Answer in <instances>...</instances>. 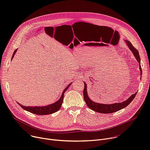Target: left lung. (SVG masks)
Here are the masks:
<instances>
[{
    "mask_svg": "<svg viewBox=\"0 0 150 150\" xmlns=\"http://www.w3.org/2000/svg\"><path fill=\"white\" fill-rule=\"evenodd\" d=\"M125 41L126 42L127 46L132 52L134 56L136 58L137 62H138L141 75H142V69L141 67V59L139 57L138 51L132 45L131 42L130 41H129L127 40H125ZM83 83H84V89L83 91V98L85 103H86L87 106L90 109L94 110V112L100 113H112L126 108V106H127L132 102V101L134 100V98H135L137 93V92H136L135 94H132L130 97L128 98L126 100L121 103H115L109 104H101V103L94 102L90 99L87 93V83L85 82H83Z\"/></svg>",
    "mask_w": 150,
    "mask_h": 150,
    "instance_id": "left-lung-1",
    "label": "left lung"
}]
</instances>
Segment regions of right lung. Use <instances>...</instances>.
<instances>
[{"label": "right lung", "instance_id": "1", "mask_svg": "<svg viewBox=\"0 0 150 150\" xmlns=\"http://www.w3.org/2000/svg\"><path fill=\"white\" fill-rule=\"evenodd\" d=\"M17 50H18V49L14 51L13 55L12 56L11 60H12V59L13 58ZM72 83H70L68 85V86L63 90L60 98L57 101H56L54 103L49 104L47 105H45V106H25V105H23L22 104H21L20 103H19L18 102H16V103L25 110H27L29 112H31V113L35 114V115H50V114L54 113L57 112L61 108V105H62V104L63 100L64 93H65V92L70 87V85L72 84Z\"/></svg>", "mask_w": 150, "mask_h": 150}]
</instances>
